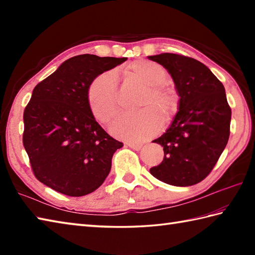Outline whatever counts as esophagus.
<instances>
[{
    "label": "esophagus",
    "instance_id": "1",
    "mask_svg": "<svg viewBox=\"0 0 255 255\" xmlns=\"http://www.w3.org/2000/svg\"><path fill=\"white\" fill-rule=\"evenodd\" d=\"M129 148H131L133 150H140L142 148V144L141 143H136V142H127L126 143Z\"/></svg>",
    "mask_w": 255,
    "mask_h": 255
}]
</instances>
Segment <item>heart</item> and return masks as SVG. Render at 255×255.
Instances as JSON below:
<instances>
[{
    "instance_id": "obj_1",
    "label": "heart",
    "mask_w": 255,
    "mask_h": 255,
    "mask_svg": "<svg viewBox=\"0 0 255 255\" xmlns=\"http://www.w3.org/2000/svg\"><path fill=\"white\" fill-rule=\"evenodd\" d=\"M129 71L147 86L140 97L138 106L141 110L124 113L111 125V132L119 139L142 141L159 130L161 113L166 117L174 111L175 95L164 85L166 70L159 63L137 61L129 67ZM88 105L96 121L107 124L115 116L119 107L117 78L114 70L103 72L90 83L86 92Z\"/></svg>"
}]
</instances>
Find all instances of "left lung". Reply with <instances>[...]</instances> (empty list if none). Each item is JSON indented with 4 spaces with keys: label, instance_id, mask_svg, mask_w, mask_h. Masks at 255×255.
<instances>
[{
    "label": "left lung",
    "instance_id": "left-lung-1",
    "mask_svg": "<svg viewBox=\"0 0 255 255\" xmlns=\"http://www.w3.org/2000/svg\"><path fill=\"white\" fill-rule=\"evenodd\" d=\"M148 58L169 71L181 97L170 128L153 140L164 158L150 173L170 185H194L208 176L228 142L231 108L224 84L191 57L164 52Z\"/></svg>",
    "mask_w": 255,
    "mask_h": 255
}]
</instances>
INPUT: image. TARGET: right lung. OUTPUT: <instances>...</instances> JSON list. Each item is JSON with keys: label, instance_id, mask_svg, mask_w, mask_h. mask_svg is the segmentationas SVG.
I'll return each instance as SVG.
<instances>
[{"label": "right lung", "instance_id": "obj_1", "mask_svg": "<svg viewBox=\"0 0 255 255\" xmlns=\"http://www.w3.org/2000/svg\"><path fill=\"white\" fill-rule=\"evenodd\" d=\"M126 60L75 56L35 86L24 111L23 144L38 181L73 197L105 181L113 154L124 143L95 121L86 92L97 75Z\"/></svg>", "mask_w": 255, "mask_h": 255}]
</instances>
